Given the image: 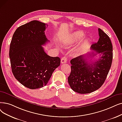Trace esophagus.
<instances>
[{
    "label": "esophagus",
    "mask_w": 122,
    "mask_h": 122,
    "mask_svg": "<svg viewBox=\"0 0 122 122\" xmlns=\"http://www.w3.org/2000/svg\"><path fill=\"white\" fill-rule=\"evenodd\" d=\"M67 58L66 57H63L61 58V63H62V64H63V63H65L67 62Z\"/></svg>",
    "instance_id": "esophagus-1"
}]
</instances>
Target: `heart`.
I'll return each mask as SVG.
<instances>
[{"mask_svg": "<svg viewBox=\"0 0 122 122\" xmlns=\"http://www.w3.org/2000/svg\"><path fill=\"white\" fill-rule=\"evenodd\" d=\"M85 36V34L83 31H76L72 33L69 37L66 43L68 45H72L81 41ZM88 39H85L82 44V47H84L88 42Z\"/></svg>", "mask_w": 122, "mask_h": 122, "instance_id": "heart-1", "label": "heart"}]
</instances>
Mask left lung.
Instances as JSON below:
<instances>
[{"label":"left lung","instance_id":"obj_1","mask_svg":"<svg viewBox=\"0 0 122 122\" xmlns=\"http://www.w3.org/2000/svg\"><path fill=\"white\" fill-rule=\"evenodd\" d=\"M98 31L99 40L91 45L93 51L91 54L87 55L93 56L99 54L102 57L91 63L87 61L86 54L70 61L71 72L68 81L71 89L77 93L88 94L99 89L104 84L112 65L113 46L111 40L102 29L99 28Z\"/></svg>","mask_w":122,"mask_h":122}]
</instances>
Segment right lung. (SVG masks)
<instances>
[{"label": "right lung", "mask_w": 122, "mask_h": 122, "mask_svg": "<svg viewBox=\"0 0 122 122\" xmlns=\"http://www.w3.org/2000/svg\"><path fill=\"white\" fill-rule=\"evenodd\" d=\"M47 26L37 20L20 26L10 43L9 55L12 73L21 84L30 89L46 86L60 64L59 57L48 55L42 46L49 41L45 34Z\"/></svg>", "instance_id": "obj_1"}]
</instances>
